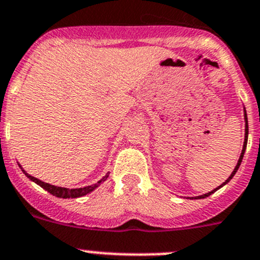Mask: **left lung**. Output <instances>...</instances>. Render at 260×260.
Wrapping results in <instances>:
<instances>
[{"instance_id": "1", "label": "left lung", "mask_w": 260, "mask_h": 260, "mask_svg": "<svg viewBox=\"0 0 260 260\" xmlns=\"http://www.w3.org/2000/svg\"><path fill=\"white\" fill-rule=\"evenodd\" d=\"M244 117H245V140H244V147H243V152H241V154H240V158H239V160H237V165H236V167H235V170H234V171H232V174L230 175V177H229V179H227L226 181H224L223 184L221 185V186L216 187V189H214V190H212V191L207 192V194H204V195H199V197H195V199H203V198H207V197H209V195H211V194H213V192L216 191V190H218L219 187H222V186H223V185H226L227 182H229L230 180H231L232 177L235 176V174H236V172H237V170H239L240 165H241V160H243L244 153H245V149H246V144H248V134H249V127H248V116H246V112H245V115H244Z\"/></svg>"}]
</instances>
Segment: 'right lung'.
Here are the masks:
<instances>
[{"mask_svg": "<svg viewBox=\"0 0 260 260\" xmlns=\"http://www.w3.org/2000/svg\"><path fill=\"white\" fill-rule=\"evenodd\" d=\"M24 174L28 176V179H30L31 181H34L36 184H38L39 186L43 187L44 190H47V191L49 192V194L54 195V197L57 198H63V199H68V198H79V197H84V195L89 194V192H91L93 190L95 189V187L100 186L101 184H102L103 181H106L108 177V174L106 175L103 179H101L100 181L97 182V184L94 185H90V186H85V187H79V189H68V187H61V186H54V185H51V184H47V182H43L41 181V180L36 179V177L30 176L29 174H26L25 171L23 170Z\"/></svg>", "mask_w": 260, "mask_h": 260, "instance_id": "1", "label": "right lung"}]
</instances>
